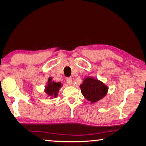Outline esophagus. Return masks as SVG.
<instances>
[{"instance_id":"obj_1","label":"esophagus","mask_w":146,"mask_h":146,"mask_svg":"<svg viewBox=\"0 0 146 146\" xmlns=\"http://www.w3.org/2000/svg\"><path fill=\"white\" fill-rule=\"evenodd\" d=\"M66 82H67V83L69 84V85H71L72 83V78H70V77L66 78Z\"/></svg>"}]
</instances>
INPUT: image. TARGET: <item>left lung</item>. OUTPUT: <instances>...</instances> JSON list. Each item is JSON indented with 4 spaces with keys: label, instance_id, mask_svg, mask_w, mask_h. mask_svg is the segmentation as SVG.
<instances>
[{
    "label": "left lung",
    "instance_id": "8db88e82",
    "mask_svg": "<svg viewBox=\"0 0 146 146\" xmlns=\"http://www.w3.org/2000/svg\"><path fill=\"white\" fill-rule=\"evenodd\" d=\"M80 87L83 96L91 103L96 102L102 99L108 90L104 83L90 77L85 78Z\"/></svg>",
    "mask_w": 146,
    "mask_h": 146
}]
</instances>
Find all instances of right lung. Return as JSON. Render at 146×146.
<instances>
[{
	"mask_svg": "<svg viewBox=\"0 0 146 146\" xmlns=\"http://www.w3.org/2000/svg\"><path fill=\"white\" fill-rule=\"evenodd\" d=\"M45 87V92L48 96V97L51 96L56 98L57 96H58V92L59 91L60 88L61 87V82L56 83L55 82H52V78H48L47 85Z\"/></svg>",
	"mask_w": 146,
	"mask_h": 146,
	"instance_id": "right-lung-1",
	"label": "right lung"
}]
</instances>
